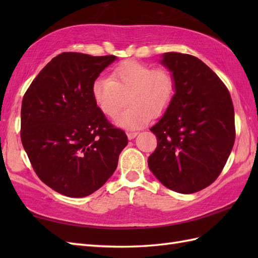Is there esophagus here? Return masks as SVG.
Masks as SVG:
<instances>
[{"instance_id": "obj_1", "label": "esophagus", "mask_w": 258, "mask_h": 258, "mask_svg": "<svg viewBox=\"0 0 258 258\" xmlns=\"http://www.w3.org/2000/svg\"><path fill=\"white\" fill-rule=\"evenodd\" d=\"M138 132H128L127 133V138H128V140H133V139H135L136 136H138Z\"/></svg>"}]
</instances>
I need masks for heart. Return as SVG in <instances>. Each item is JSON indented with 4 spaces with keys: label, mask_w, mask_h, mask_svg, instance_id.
Instances as JSON below:
<instances>
[{
    "label": "heart",
    "mask_w": 258,
    "mask_h": 258,
    "mask_svg": "<svg viewBox=\"0 0 258 258\" xmlns=\"http://www.w3.org/2000/svg\"><path fill=\"white\" fill-rule=\"evenodd\" d=\"M128 96V108L119 115L116 124L127 130L146 125L153 115L166 111L175 94V80L166 69H154L133 59L119 63L108 78H98L92 85L96 107L106 117L114 118Z\"/></svg>",
    "instance_id": "1"
}]
</instances>
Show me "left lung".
<instances>
[{
  "instance_id": "obj_1",
  "label": "left lung",
  "mask_w": 258,
  "mask_h": 258,
  "mask_svg": "<svg viewBox=\"0 0 258 258\" xmlns=\"http://www.w3.org/2000/svg\"><path fill=\"white\" fill-rule=\"evenodd\" d=\"M161 63L174 76L175 94L151 127L157 147L147 163L167 188L196 193L215 180L235 142L234 106L220 78L189 54L164 53Z\"/></svg>"
}]
</instances>
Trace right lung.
Instances as JSON below:
<instances>
[{
    "instance_id": "right-lung-1",
    "label": "right lung",
    "mask_w": 258,
    "mask_h": 258,
    "mask_svg": "<svg viewBox=\"0 0 258 258\" xmlns=\"http://www.w3.org/2000/svg\"><path fill=\"white\" fill-rule=\"evenodd\" d=\"M116 56L65 52L52 58L24 94L21 140L43 183L84 197L106 183L127 136L95 105L92 85Z\"/></svg>"
}]
</instances>
